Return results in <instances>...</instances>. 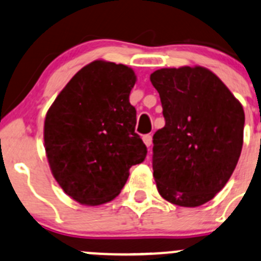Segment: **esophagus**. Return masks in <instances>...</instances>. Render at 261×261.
<instances>
[{"label":"esophagus","instance_id":"esophagus-1","mask_svg":"<svg viewBox=\"0 0 261 261\" xmlns=\"http://www.w3.org/2000/svg\"><path fill=\"white\" fill-rule=\"evenodd\" d=\"M143 141H144V144H145L146 146H150L151 145V136L150 135H144L143 136Z\"/></svg>","mask_w":261,"mask_h":261}]
</instances>
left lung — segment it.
Listing matches in <instances>:
<instances>
[{
	"label": "left lung",
	"instance_id": "left-lung-1",
	"mask_svg": "<svg viewBox=\"0 0 261 261\" xmlns=\"http://www.w3.org/2000/svg\"><path fill=\"white\" fill-rule=\"evenodd\" d=\"M150 82L166 120L153 136L156 189L176 205H203L236 168L244 144V108L205 67L156 70Z\"/></svg>",
	"mask_w": 261,
	"mask_h": 261
}]
</instances>
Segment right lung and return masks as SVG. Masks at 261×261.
I'll list each match as a JSON object with an SVG mask.
<instances>
[{"label":"right lung","instance_id":"obj_1","mask_svg":"<svg viewBox=\"0 0 261 261\" xmlns=\"http://www.w3.org/2000/svg\"><path fill=\"white\" fill-rule=\"evenodd\" d=\"M135 72L125 65L93 61L74 75L48 110L44 148L57 184L83 205L113 200L128 171L145 159L130 105Z\"/></svg>","mask_w":261,"mask_h":261}]
</instances>
